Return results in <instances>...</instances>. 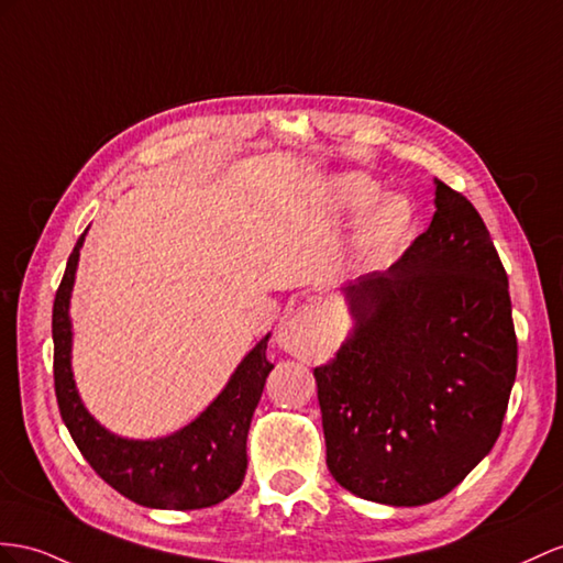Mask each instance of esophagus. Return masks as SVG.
<instances>
[{
	"instance_id": "esophagus-1",
	"label": "esophagus",
	"mask_w": 563,
	"mask_h": 563,
	"mask_svg": "<svg viewBox=\"0 0 563 563\" xmlns=\"http://www.w3.org/2000/svg\"><path fill=\"white\" fill-rule=\"evenodd\" d=\"M276 338L285 352L299 358L319 356L333 342V325H330L325 305L319 299L301 301L292 316L280 321Z\"/></svg>"
}]
</instances>
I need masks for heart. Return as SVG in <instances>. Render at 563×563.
Wrapping results in <instances>:
<instances>
[{
	"label": "heart",
	"instance_id": "b5f03b06",
	"mask_svg": "<svg viewBox=\"0 0 563 563\" xmlns=\"http://www.w3.org/2000/svg\"><path fill=\"white\" fill-rule=\"evenodd\" d=\"M380 197V185L364 176V173H350L325 187V207L338 213L364 211V219L358 223L356 250L366 262L393 254L401 242L411 233L413 211L407 199L399 197Z\"/></svg>",
	"mask_w": 563,
	"mask_h": 563
}]
</instances>
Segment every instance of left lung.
<instances>
[{"label": "left lung", "instance_id": "1", "mask_svg": "<svg viewBox=\"0 0 563 563\" xmlns=\"http://www.w3.org/2000/svg\"><path fill=\"white\" fill-rule=\"evenodd\" d=\"M354 330L313 368L325 464L352 495L421 507L493 450L516 380L509 278L471 201L435 213L387 271L342 287Z\"/></svg>", "mask_w": 563, "mask_h": 563}]
</instances>
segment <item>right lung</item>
Listing matches in <instances>:
<instances>
[{
	"label": "right lung",
	"mask_w": 563,
	"mask_h": 563,
	"mask_svg": "<svg viewBox=\"0 0 563 563\" xmlns=\"http://www.w3.org/2000/svg\"><path fill=\"white\" fill-rule=\"evenodd\" d=\"M85 233L68 256L52 311L54 390L62 419L95 473L123 497L152 509L213 507L233 495L244 481L250 423L273 368L266 358L271 335L242 358L223 393L190 426L158 440L113 435L82 407L70 371L68 301Z\"/></svg>",
	"instance_id": "1"
}]
</instances>
